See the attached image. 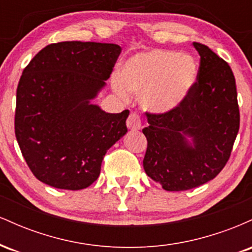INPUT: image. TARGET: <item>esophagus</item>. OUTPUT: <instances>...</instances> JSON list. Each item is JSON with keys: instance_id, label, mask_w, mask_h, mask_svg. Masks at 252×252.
<instances>
[{"instance_id": "esophagus-1", "label": "esophagus", "mask_w": 252, "mask_h": 252, "mask_svg": "<svg viewBox=\"0 0 252 252\" xmlns=\"http://www.w3.org/2000/svg\"><path fill=\"white\" fill-rule=\"evenodd\" d=\"M126 126L130 130H140L141 129V118L137 114H130L126 120Z\"/></svg>"}]
</instances>
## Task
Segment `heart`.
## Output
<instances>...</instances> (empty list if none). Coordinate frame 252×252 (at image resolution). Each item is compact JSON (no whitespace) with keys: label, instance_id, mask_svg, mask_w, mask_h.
<instances>
[{"label":"heart","instance_id":"b5f03b06","mask_svg":"<svg viewBox=\"0 0 252 252\" xmlns=\"http://www.w3.org/2000/svg\"><path fill=\"white\" fill-rule=\"evenodd\" d=\"M198 77L194 58L176 51L150 50L140 52L126 60L121 76L111 79L120 97L129 92L140 94V103L147 111L164 115L175 111L189 97Z\"/></svg>","mask_w":252,"mask_h":252}]
</instances>
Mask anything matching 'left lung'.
Instances as JSON below:
<instances>
[{"mask_svg":"<svg viewBox=\"0 0 252 252\" xmlns=\"http://www.w3.org/2000/svg\"><path fill=\"white\" fill-rule=\"evenodd\" d=\"M200 56L194 88L178 110L148 114L147 175L166 190H187L215 179L228 161L239 130L236 80L226 62L193 42ZM190 138L192 143L188 138Z\"/></svg>","mask_w":252,"mask_h":252,"instance_id":"left-lung-1","label":"left lung"}]
</instances>
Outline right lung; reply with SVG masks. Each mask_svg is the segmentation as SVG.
I'll return each instance as SVG.
<instances>
[{
	"label": "right lung",
	"mask_w": 252,
	"mask_h": 252,
	"mask_svg": "<svg viewBox=\"0 0 252 252\" xmlns=\"http://www.w3.org/2000/svg\"><path fill=\"white\" fill-rule=\"evenodd\" d=\"M121 51L115 43H51L22 72L15 136L37 180L77 190L98 179L104 155L128 131L129 110L109 114L91 103Z\"/></svg>",
	"instance_id": "obj_1"
}]
</instances>
